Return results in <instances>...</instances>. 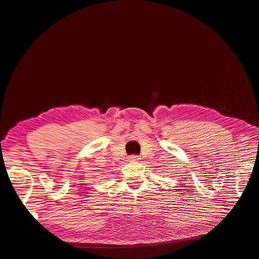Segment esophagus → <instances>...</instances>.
Returning a JSON list of instances; mask_svg holds the SVG:
<instances>
[{"instance_id": "1", "label": "esophagus", "mask_w": 259, "mask_h": 259, "mask_svg": "<svg viewBox=\"0 0 259 259\" xmlns=\"http://www.w3.org/2000/svg\"><path fill=\"white\" fill-rule=\"evenodd\" d=\"M138 160V156L137 155H130L128 156V161H137Z\"/></svg>"}]
</instances>
